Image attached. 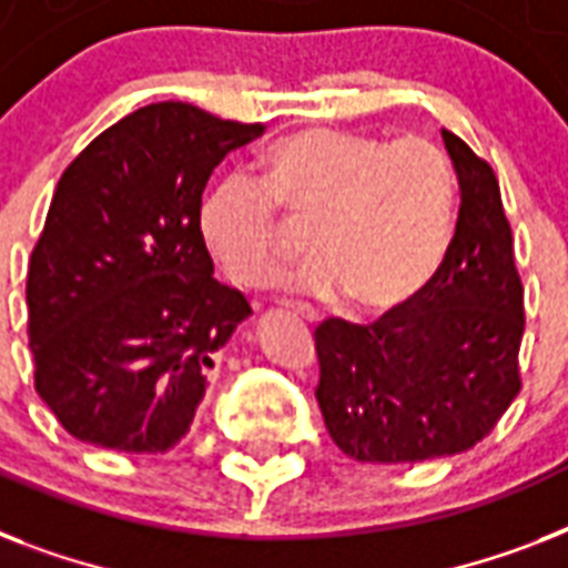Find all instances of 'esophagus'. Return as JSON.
<instances>
[{"label": "esophagus", "instance_id": "1", "mask_svg": "<svg viewBox=\"0 0 568 568\" xmlns=\"http://www.w3.org/2000/svg\"><path fill=\"white\" fill-rule=\"evenodd\" d=\"M285 310L294 312V315H301V318H306V321H315V312L306 310V306H301V303H285Z\"/></svg>", "mask_w": 568, "mask_h": 568}]
</instances>
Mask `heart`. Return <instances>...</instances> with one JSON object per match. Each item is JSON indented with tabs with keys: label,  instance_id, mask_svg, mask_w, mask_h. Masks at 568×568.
<instances>
[{
	"label": "heart",
	"instance_id": "obj_1",
	"mask_svg": "<svg viewBox=\"0 0 568 568\" xmlns=\"http://www.w3.org/2000/svg\"><path fill=\"white\" fill-rule=\"evenodd\" d=\"M258 168L265 192L226 173L196 205V235L230 283L253 288L274 271L276 209L312 221L315 256L283 276L288 288L345 292L359 310L392 312L439 274L457 223V176L427 138L301 129L267 146Z\"/></svg>",
	"mask_w": 568,
	"mask_h": 568
}]
</instances>
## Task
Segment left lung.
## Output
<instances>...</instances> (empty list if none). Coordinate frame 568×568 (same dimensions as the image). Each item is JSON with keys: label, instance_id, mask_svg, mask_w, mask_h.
Wrapping results in <instances>:
<instances>
[{"label": "left lung", "instance_id": "obj_1", "mask_svg": "<svg viewBox=\"0 0 568 568\" xmlns=\"http://www.w3.org/2000/svg\"><path fill=\"white\" fill-rule=\"evenodd\" d=\"M459 182L454 241L439 274L377 324L315 329L318 406L359 463H422L475 448L521 388L525 333L513 232L493 168L442 129Z\"/></svg>", "mask_w": 568, "mask_h": 568}]
</instances>
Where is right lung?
<instances>
[{
  "label": "right lung",
  "mask_w": 568,
  "mask_h": 568,
  "mask_svg": "<svg viewBox=\"0 0 568 568\" xmlns=\"http://www.w3.org/2000/svg\"><path fill=\"white\" fill-rule=\"evenodd\" d=\"M262 132L153 102L58 180L26 303L34 388L70 436L162 454L189 433L221 347L253 315L214 280L196 205L214 168Z\"/></svg>",
  "instance_id": "add662e5"
}]
</instances>
